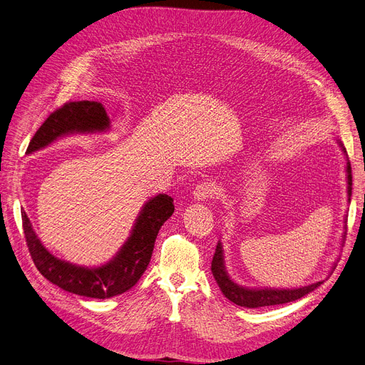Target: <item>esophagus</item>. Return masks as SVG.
Listing matches in <instances>:
<instances>
[{"label":"esophagus","instance_id":"34e87169","mask_svg":"<svg viewBox=\"0 0 365 365\" xmlns=\"http://www.w3.org/2000/svg\"><path fill=\"white\" fill-rule=\"evenodd\" d=\"M194 198L197 201H207L208 198H212L215 194V187L210 182H201L195 186L194 189Z\"/></svg>","mask_w":365,"mask_h":365}]
</instances>
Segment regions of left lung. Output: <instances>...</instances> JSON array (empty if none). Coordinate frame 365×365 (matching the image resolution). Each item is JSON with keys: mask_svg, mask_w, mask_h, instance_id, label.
<instances>
[{"mask_svg": "<svg viewBox=\"0 0 365 365\" xmlns=\"http://www.w3.org/2000/svg\"><path fill=\"white\" fill-rule=\"evenodd\" d=\"M343 148V146H341ZM344 150V148H343ZM346 152V150H344ZM346 173H348V200L351 201L352 195V168L351 163H346ZM346 234V232H344ZM212 272L219 284L222 293L225 297H227L231 302H234L238 306H244V308H262V306H274V304H282L294 302L308 293L314 292L317 287L322 284V281H318L315 284L300 287V289L293 290H278V289H245V287L238 285L229 278L227 272L225 271V262H223V250L222 244L219 242L216 247V252L212 260Z\"/></svg>", "mask_w": 365, "mask_h": 365, "instance_id": "1", "label": "left lung"}]
</instances>
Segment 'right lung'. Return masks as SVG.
Listing matches in <instances>:
<instances>
[{
  "label": "right lung",
  "mask_w": 365,
  "mask_h": 365,
  "mask_svg": "<svg viewBox=\"0 0 365 365\" xmlns=\"http://www.w3.org/2000/svg\"><path fill=\"white\" fill-rule=\"evenodd\" d=\"M106 128H109V117L102 103L68 102L48 115L36 130L26 152L41 149L66 134L103 131ZM173 212L175 204L171 197L160 194L149 200L118 255L99 267L75 266L54 257L35 235L25 212H22V225L31 257L44 278L73 294L108 299L125 293L140 279L150 262L160 229Z\"/></svg>",
  "instance_id": "1"
}]
</instances>
